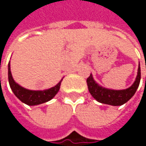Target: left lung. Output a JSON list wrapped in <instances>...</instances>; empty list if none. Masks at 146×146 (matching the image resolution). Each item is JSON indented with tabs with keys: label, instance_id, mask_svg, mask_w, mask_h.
I'll list each match as a JSON object with an SVG mask.
<instances>
[{
	"label": "left lung",
	"instance_id": "left-lung-1",
	"mask_svg": "<svg viewBox=\"0 0 146 146\" xmlns=\"http://www.w3.org/2000/svg\"><path fill=\"white\" fill-rule=\"evenodd\" d=\"M140 67L139 66L138 73L134 83L126 90H109L103 88L99 85L93 78L92 74L87 78V85L90 95L97 101L103 104H107L111 106H122L124 103L129 101L135 94L140 82Z\"/></svg>",
	"mask_w": 146,
	"mask_h": 146
}]
</instances>
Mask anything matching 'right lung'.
Wrapping results in <instances>:
<instances>
[{"label":"right lung","instance_id":"1","mask_svg":"<svg viewBox=\"0 0 146 146\" xmlns=\"http://www.w3.org/2000/svg\"><path fill=\"white\" fill-rule=\"evenodd\" d=\"M62 80L54 87L44 90H27L14 81L10 68V62L8 63V81L10 87L14 95L21 101L29 106H36L50 101L59 91Z\"/></svg>","mask_w":146,"mask_h":146}]
</instances>
